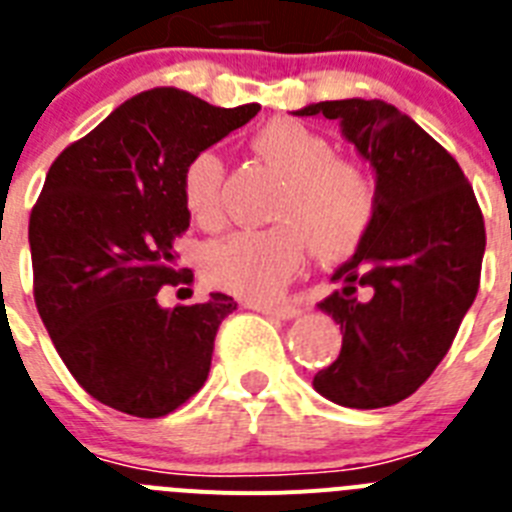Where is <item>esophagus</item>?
<instances>
[{
  "mask_svg": "<svg viewBox=\"0 0 512 512\" xmlns=\"http://www.w3.org/2000/svg\"><path fill=\"white\" fill-rule=\"evenodd\" d=\"M250 306L275 319H293L301 314L299 306H293V304H250Z\"/></svg>",
  "mask_w": 512,
  "mask_h": 512,
  "instance_id": "34e87169",
  "label": "esophagus"
}]
</instances>
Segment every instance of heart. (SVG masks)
Masks as SVG:
<instances>
[{"mask_svg": "<svg viewBox=\"0 0 512 512\" xmlns=\"http://www.w3.org/2000/svg\"><path fill=\"white\" fill-rule=\"evenodd\" d=\"M252 146L286 177L273 229H244L213 242L203 270L213 286L244 299H273L304 270L309 244L322 257H342L361 244L376 216V180L355 159L340 157L327 136L278 118L252 136ZM182 203L206 229L224 216V162L195 151L180 175Z\"/></svg>", "mask_w": 512, "mask_h": 512, "instance_id": "obj_1", "label": "heart"}]
</instances>
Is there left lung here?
<instances>
[{
    "label": "left lung",
    "instance_id": "8db88e82",
    "mask_svg": "<svg viewBox=\"0 0 512 512\" xmlns=\"http://www.w3.org/2000/svg\"><path fill=\"white\" fill-rule=\"evenodd\" d=\"M296 115L340 121L379 193L371 229L332 275L342 288L319 301L340 324L342 348L314 389L342 407H389L428 381L477 299L482 208L459 162L394 105L353 97Z\"/></svg>",
    "mask_w": 512,
    "mask_h": 512
}]
</instances>
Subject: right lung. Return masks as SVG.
Here are the masks:
<instances>
[{"label":"right lung","mask_w":512,"mask_h":512,"mask_svg":"<svg viewBox=\"0 0 512 512\" xmlns=\"http://www.w3.org/2000/svg\"><path fill=\"white\" fill-rule=\"evenodd\" d=\"M175 87L141 92L66 146L30 213L33 296L53 348L90 397L133 417H164L201 389L213 340L237 309L226 293L162 309L188 286L172 250L190 226L182 167L257 115ZM182 291V288H180Z\"/></svg>","instance_id":"obj_1"}]
</instances>
